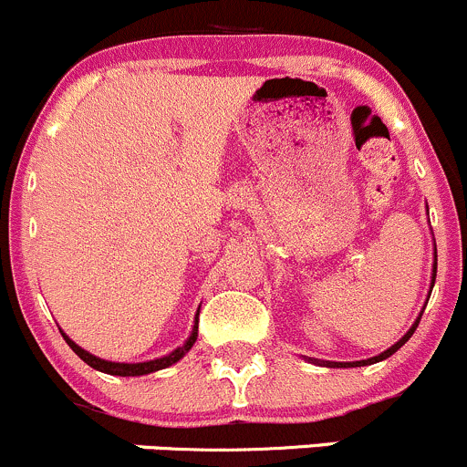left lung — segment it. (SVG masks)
<instances>
[{
    "label": "left lung",
    "mask_w": 467,
    "mask_h": 467,
    "mask_svg": "<svg viewBox=\"0 0 467 467\" xmlns=\"http://www.w3.org/2000/svg\"><path fill=\"white\" fill-rule=\"evenodd\" d=\"M434 282H436V264H434V280H431V286H434ZM420 318H422V314H420V317H418V321L413 323V327L409 329V332L404 334V337L400 338V341L395 343V346H390L389 350H384V352H381V355H378V357H370V359H361V361H317V364L329 366V368H357V366H368V364H375V361L386 359V357H390V355H393V352H398L400 348H402L404 343H407L409 338H411V334L416 332V327H418V323H420ZM312 361H314V359H312Z\"/></svg>",
    "instance_id": "left-lung-1"
}]
</instances>
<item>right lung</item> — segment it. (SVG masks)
<instances>
[{"label":"right lung","instance_id":"1","mask_svg":"<svg viewBox=\"0 0 467 467\" xmlns=\"http://www.w3.org/2000/svg\"><path fill=\"white\" fill-rule=\"evenodd\" d=\"M196 337H199V321H196V325H194V332H192V337L187 338V341L182 343L181 348H176V350H173L171 355L162 357V359L144 361V364H115V361H106V359H99V357L89 355V352L83 350V348H78L77 343L72 341V338L65 337V334H63V338H65V341H67V346L72 348V350L77 352V355L81 357V359L86 361L88 366H92V368L101 370V373H108V375H121V378H135V375H149V373H155V370H162V368H167V366L176 364L178 359H182V357H185L187 352H190V348L194 346Z\"/></svg>","mask_w":467,"mask_h":467}]
</instances>
